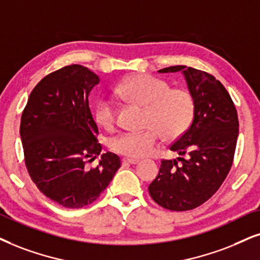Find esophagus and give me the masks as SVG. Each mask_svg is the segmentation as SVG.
Listing matches in <instances>:
<instances>
[{
  "instance_id": "obj_1",
  "label": "esophagus",
  "mask_w": 260,
  "mask_h": 260,
  "mask_svg": "<svg viewBox=\"0 0 260 260\" xmlns=\"http://www.w3.org/2000/svg\"><path fill=\"white\" fill-rule=\"evenodd\" d=\"M122 162L123 163H127V164H137V163H139V159H137V158H123L122 159Z\"/></svg>"
}]
</instances>
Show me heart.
Listing matches in <instances>:
<instances>
[{"mask_svg": "<svg viewBox=\"0 0 260 260\" xmlns=\"http://www.w3.org/2000/svg\"><path fill=\"white\" fill-rule=\"evenodd\" d=\"M115 92L123 100L146 107L145 123L141 132H123L110 140V149L123 156L140 158L152 153L158 140L175 139L185 132L194 116V100L185 88H170L162 79L150 74H134L117 85ZM94 120L103 128L115 123V106L109 98L98 102Z\"/></svg>", "mask_w": 260, "mask_h": 260, "instance_id": "b5f03b06", "label": "heart"}]
</instances>
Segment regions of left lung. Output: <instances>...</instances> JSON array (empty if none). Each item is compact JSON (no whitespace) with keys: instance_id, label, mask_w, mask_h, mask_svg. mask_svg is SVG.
Segmentation results:
<instances>
[{"instance_id":"obj_1","label":"left lung","mask_w":260,"mask_h":260,"mask_svg":"<svg viewBox=\"0 0 260 260\" xmlns=\"http://www.w3.org/2000/svg\"><path fill=\"white\" fill-rule=\"evenodd\" d=\"M158 72H181L196 109L188 129L170 146L188 157L163 159L149 193L164 209L187 211L211 198L228 175L239 136L238 113L228 91L211 74L187 66Z\"/></svg>"}]
</instances>
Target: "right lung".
<instances>
[{
    "label": "right lung",
    "instance_id": "add662e5",
    "mask_svg": "<svg viewBox=\"0 0 260 260\" xmlns=\"http://www.w3.org/2000/svg\"><path fill=\"white\" fill-rule=\"evenodd\" d=\"M100 78L80 64L43 78L21 115L20 137L32 181L49 199L70 209L93 203L120 168L115 153H101L98 128L88 107ZM101 154L99 164L87 162Z\"/></svg>",
    "mask_w": 260,
    "mask_h": 260
}]
</instances>
